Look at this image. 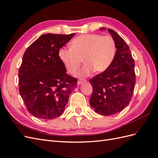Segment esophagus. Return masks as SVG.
<instances>
[{
  "mask_svg": "<svg viewBox=\"0 0 158 158\" xmlns=\"http://www.w3.org/2000/svg\"><path fill=\"white\" fill-rule=\"evenodd\" d=\"M86 82V79H80L78 81V85H80V84H82V83H84Z\"/></svg>",
  "mask_w": 158,
  "mask_h": 158,
  "instance_id": "obj_1",
  "label": "esophagus"
}]
</instances>
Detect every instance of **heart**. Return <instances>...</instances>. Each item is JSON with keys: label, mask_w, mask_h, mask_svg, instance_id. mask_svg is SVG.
<instances>
[{"label": "heart", "mask_w": 158, "mask_h": 158, "mask_svg": "<svg viewBox=\"0 0 158 158\" xmlns=\"http://www.w3.org/2000/svg\"><path fill=\"white\" fill-rule=\"evenodd\" d=\"M116 44L110 35L85 34L75 37L70 42V48H61L58 56L68 72L73 74L85 63L78 73L87 76L94 70L105 72L112 64L116 55Z\"/></svg>", "instance_id": "heart-1"}]
</instances>
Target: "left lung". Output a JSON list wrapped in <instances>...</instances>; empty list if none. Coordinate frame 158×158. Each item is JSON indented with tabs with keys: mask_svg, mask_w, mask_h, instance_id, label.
I'll list each match as a JSON object with an SVG mask.
<instances>
[{
	"mask_svg": "<svg viewBox=\"0 0 158 158\" xmlns=\"http://www.w3.org/2000/svg\"><path fill=\"white\" fill-rule=\"evenodd\" d=\"M108 31L115 41L116 55L107 70L90 80L92 85L90 104L96 113L102 115L116 114L129 105L136 80L129 47L114 31L108 29Z\"/></svg>",
	"mask_w": 158,
	"mask_h": 158,
	"instance_id": "1",
	"label": "left lung"
}]
</instances>
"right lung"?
Listing matches in <instances>:
<instances>
[{"instance_id": "obj_1", "label": "right lung", "mask_w": 158, "mask_h": 158, "mask_svg": "<svg viewBox=\"0 0 158 158\" xmlns=\"http://www.w3.org/2000/svg\"><path fill=\"white\" fill-rule=\"evenodd\" d=\"M74 35H42L25 52L19 70V93L33 116L52 119L64 111L77 79L66 73L58 51Z\"/></svg>"}]
</instances>
